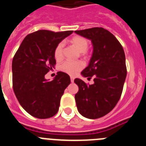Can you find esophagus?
<instances>
[{
  "mask_svg": "<svg viewBox=\"0 0 146 146\" xmlns=\"http://www.w3.org/2000/svg\"><path fill=\"white\" fill-rule=\"evenodd\" d=\"M74 77H71V82H74Z\"/></svg>",
  "mask_w": 146,
  "mask_h": 146,
  "instance_id": "34e87169",
  "label": "esophagus"
}]
</instances>
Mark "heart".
<instances>
[{"label": "heart", "instance_id": "b5f03b06", "mask_svg": "<svg viewBox=\"0 0 146 146\" xmlns=\"http://www.w3.org/2000/svg\"><path fill=\"white\" fill-rule=\"evenodd\" d=\"M71 43L74 45V47L80 52H82V55H85L86 50L88 47V42L87 39L84 37L74 36L71 39ZM63 52H64V43H59L55 47L54 50V57L57 60H60L63 58ZM84 64L82 61H71V60H66L61 64L60 69L62 72H65L69 75H75L77 72H79L81 69L83 68Z\"/></svg>", "mask_w": 146, "mask_h": 146}]
</instances>
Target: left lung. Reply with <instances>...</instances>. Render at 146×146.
<instances>
[{"mask_svg":"<svg viewBox=\"0 0 146 146\" xmlns=\"http://www.w3.org/2000/svg\"><path fill=\"white\" fill-rule=\"evenodd\" d=\"M74 32L91 40L94 47L90 63L81 74L88 79L94 77V83L74 80L79 87L75 94L77 108L82 116L96 119L109 113L121 98L127 73L125 53L114 35L104 28Z\"/></svg>","mask_w":146,"mask_h":146,"instance_id":"left-lung-1","label":"left lung"}]
</instances>
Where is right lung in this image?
Here are the masks:
<instances>
[{
	"label": "right lung",
	"instance_id": "right-lung-1",
	"mask_svg": "<svg viewBox=\"0 0 146 146\" xmlns=\"http://www.w3.org/2000/svg\"><path fill=\"white\" fill-rule=\"evenodd\" d=\"M72 32L40 30L30 33L14 56V92L23 109L35 118H51L58 111L60 98L70 84V77L58 72L53 80L47 81L44 76L56 64L55 47Z\"/></svg>",
	"mask_w": 146,
	"mask_h": 146
}]
</instances>
